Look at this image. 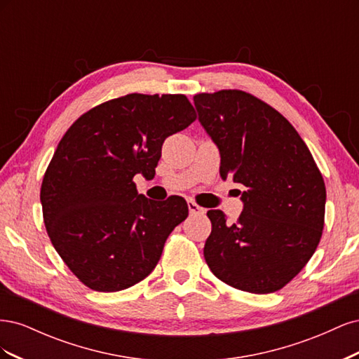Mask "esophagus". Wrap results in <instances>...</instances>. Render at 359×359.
<instances>
[{"label":"esophagus","mask_w":359,"mask_h":359,"mask_svg":"<svg viewBox=\"0 0 359 359\" xmlns=\"http://www.w3.org/2000/svg\"><path fill=\"white\" fill-rule=\"evenodd\" d=\"M189 211H190V215H203L205 214V210L202 208V206L194 203L193 201H189Z\"/></svg>","instance_id":"1"}]
</instances>
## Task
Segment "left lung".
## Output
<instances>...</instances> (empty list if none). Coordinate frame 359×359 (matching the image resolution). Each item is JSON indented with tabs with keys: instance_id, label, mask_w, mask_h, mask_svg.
Segmentation results:
<instances>
[{
	"instance_id": "left-lung-1",
	"label": "left lung",
	"mask_w": 359,
	"mask_h": 359,
	"mask_svg": "<svg viewBox=\"0 0 359 359\" xmlns=\"http://www.w3.org/2000/svg\"><path fill=\"white\" fill-rule=\"evenodd\" d=\"M199 123L220 153V177L243 184V212L227 224L206 212L212 231L203 256L226 285L252 293L286 286L316 250L327 190L310 149L287 119L238 90L193 97Z\"/></svg>"
}]
</instances>
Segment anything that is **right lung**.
<instances>
[{
    "label": "right lung",
    "instance_id": "add662e5",
    "mask_svg": "<svg viewBox=\"0 0 359 359\" xmlns=\"http://www.w3.org/2000/svg\"><path fill=\"white\" fill-rule=\"evenodd\" d=\"M194 119L182 94H128L93 107L60 140L41 182L43 219L85 286L123 290L156 268L189 206L180 196L147 199L133 177L154 178L165 139Z\"/></svg>",
    "mask_w": 359,
    "mask_h": 359
}]
</instances>
